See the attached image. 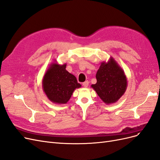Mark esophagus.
I'll list each match as a JSON object with an SVG mask.
<instances>
[{"instance_id": "1", "label": "esophagus", "mask_w": 160, "mask_h": 160, "mask_svg": "<svg viewBox=\"0 0 160 160\" xmlns=\"http://www.w3.org/2000/svg\"><path fill=\"white\" fill-rule=\"evenodd\" d=\"M83 87L84 88H88V85H89V81H85L84 83H83Z\"/></svg>"}]
</instances>
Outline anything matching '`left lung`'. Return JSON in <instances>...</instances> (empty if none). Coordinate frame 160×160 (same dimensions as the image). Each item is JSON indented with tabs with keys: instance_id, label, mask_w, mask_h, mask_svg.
Here are the masks:
<instances>
[{
	"instance_id": "8db88e82",
	"label": "left lung",
	"mask_w": 160,
	"mask_h": 160,
	"mask_svg": "<svg viewBox=\"0 0 160 160\" xmlns=\"http://www.w3.org/2000/svg\"><path fill=\"white\" fill-rule=\"evenodd\" d=\"M97 83L91 85L106 104L115 103L127 89L128 81L124 71L112 57L101 63L96 74Z\"/></svg>"
}]
</instances>
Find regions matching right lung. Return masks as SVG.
<instances>
[{
    "label": "right lung",
    "instance_id": "obj_1",
    "mask_svg": "<svg viewBox=\"0 0 160 160\" xmlns=\"http://www.w3.org/2000/svg\"><path fill=\"white\" fill-rule=\"evenodd\" d=\"M67 64L59 65L55 61L49 65L42 80V87L47 98L57 104H65L75 89L81 85L75 75L66 70Z\"/></svg>",
    "mask_w": 160,
    "mask_h": 160
}]
</instances>
